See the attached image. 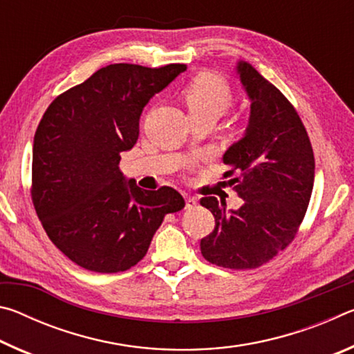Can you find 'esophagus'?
I'll return each mask as SVG.
<instances>
[{"mask_svg": "<svg viewBox=\"0 0 354 354\" xmlns=\"http://www.w3.org/2000/svg\"><path fill=\"white\" fill-rule=\"evenodd\" d=\"M184 198H185V207H187V209L195 207L196 203H198V200H196L195 196H192V195H185Z\"/></svg>", "mask_w": 354, "mask_h": 354, "instance_id": "34e87169", "label": "esophagus"}]
</instances>
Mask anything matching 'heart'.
Wrapping results in <instances>:
<instances>
[{
    "instance_id": "b5f03b06",
    "label": "heart",
    "mask_w": 354,
    "mask_h": 354,
    "mask_svg": "<svg viewBox=\"0 0 354 354\" xmlns=\"http://www.w3.org/2000/svg\"><path fill=\"white\" fill-rule=\"evenodd\" d=\"M185 104L192 117H220L232 104L234 93L223 76L214 71L196 75L183 91Z\"/></svg>"
}]
</instances>
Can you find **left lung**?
Here are the masks:
<instances>
[{
    "label": "left lung",
    "mask_w": 354,
    "mask_h": 354,
    "mask_svg": "<svg viewBox=\"0 0 354 354\" xmlns=\"http://www.w3.org/2000/svg\"><path fill=\"white\" fill-rule=\"evenodd\" d=\"M237 71L251 100L247 134L223 154V173L243 198L237 211L205 196L215 226L201 239L207 262L250 270L272 261L295 239L314 187L315 160L308 131L293 104L247 62Z\"/></svg>",
    "instance_id": "obj_1"
}]
</instances>
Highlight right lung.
<instances>
[{"label": "right lung", "mask_w": 354, "mask_h": 354, "mask_svg": "<svg viewBox=\"0 0 354 354\" xmlns=\"http://www.w3.org/2000/svg\"><path fill=\"white\" fill-rule=\"evenodd\" d=\"M185 70L112 64L55 98L34 136L31 198L50 241L86 270H129L147 254L175 189L143 190L120 170L134 147L143 107Z\"/></svg>", "instance_id": "1"}]
</instances>
